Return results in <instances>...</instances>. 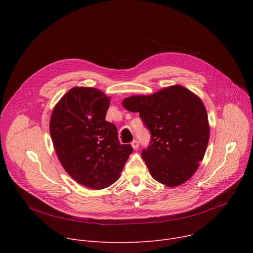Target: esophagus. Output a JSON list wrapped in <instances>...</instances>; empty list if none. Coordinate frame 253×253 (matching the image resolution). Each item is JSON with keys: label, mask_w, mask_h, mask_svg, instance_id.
<instances>
[{"label": "esophagus", "mask_w": 253, "mask_h": 253, "mask_svg": "<svg viewBox=\"0 0 253 253\" xmlns=\"http://www.w3.org/2000/svg\"><path fill=\"white\" fill-rule=\"evenodd\" d=\"M131 145H132V148H133L134 150H136V149H138V147H139V142H138V140L134 139L133 141L131 142Z\"/></svg>", "instance_id": "34e87169"}]
</instances>
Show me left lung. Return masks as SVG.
<instances>
[{
    "label": "left lung",
    "mask_w": 253,
    "mask_h": 253,
    "mask_svg": "<svg viewBox=\"0 0 253 253\" xmlns=\"http://www.w3.org/2000/svg\"><path fill=\"white\" fill-rule=\"evenodd\" d=\"M123 106L139 113L151 140L141 157L159 182L176 187L195 173L209 140V124L202 100L179 85L155 94L131 96Z\"/></svg>",
    "instance_id": "obj_1"
}]
</instances>
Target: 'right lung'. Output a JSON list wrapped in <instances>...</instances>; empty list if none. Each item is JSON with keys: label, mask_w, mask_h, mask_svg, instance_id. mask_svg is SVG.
I'll return each mask as SVG.
<instances>
[{"label": "right lung", "mask_w": 253, "mask_h": 253, "mask_svg": "<svg viewBox=\"0 0 253 253\" xmlns=\"http://www.w3.org/2000/svg\"><path fill=\"white\" fill-rule=\"evenodd\" d=\"M110 97L95 88L74 87L50 119L59 161L78 183L100 190L119 177L133 148L121 144L115 124L105 121Z\"/></svg>", "instance_id": "add662e5"}]
</instances>
